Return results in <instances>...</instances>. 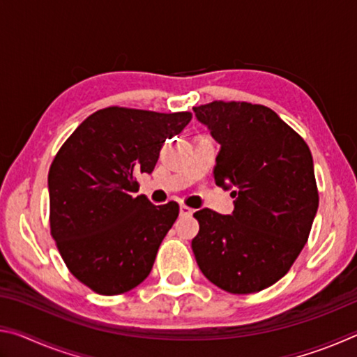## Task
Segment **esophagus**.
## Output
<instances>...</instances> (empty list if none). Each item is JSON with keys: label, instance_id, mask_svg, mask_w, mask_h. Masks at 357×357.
Here are the masks:
<instances>
[{"label": "esophagus", "instance_id": "34e87169", "mask_svg": "<svg viewBox=\"0 0 357 357\" xmlns=\"http://www.w3.org/2000/svg\"><path fill=\"white\" fill-rule=\"evenodd\" d=\"M192 213H193V209L189 208V206H185V204H181V206H179V214L181 215H192Z\"/></svg>", "mask_w": 357, "mask_h": 357}]
</instances>
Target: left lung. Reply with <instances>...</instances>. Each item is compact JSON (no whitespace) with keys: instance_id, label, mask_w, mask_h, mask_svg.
I'll return each mask as SVG.
<instances>
[{"instance_id":"left-lung-1","label":"left lung","mask_w":357,"mask_h":357,"mask_svg":"<svg viewBox=\"0 0 357 357\" xmlns=\"http://www.w3.org/2000/svg\"><path fill=\"white\" fill-rule=\"evenodd\" d=\"M220 143L214 181L229 189L231 215L200 209L192 239L198 268L215 287L250 294L274 285L309 239L318 209L313 159L298 132L271 108L214 100L193 107Z\"/></svg>"}]
</instances>
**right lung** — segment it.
Listing matches in <instances>:
<instances>
[{"mask_svg":"<svg viewBox=\"0 0 357 357\" xmlns=\"http://www.w3.org/2000/svg\"><path fill=\"white\" fill-rule=\"evenodd\" d=\"M190 119V112L102 108L72 132L53 159L50 233L70 274L94 293L130 291L153 269L179 206H155L137 195V176L154 170L167 138Z\"/></svg>","mask_w":357,"mask_h":357,"instance_id":"add662e5","label":"right lung"}]
</instances>
